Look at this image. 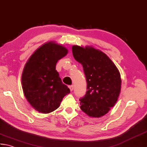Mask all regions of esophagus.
I'll list each match as a JSON object with an SVG mask.
<instances>
[{
	"mask_svg": "<svg viewBox=\"0 0 147 147\" xmlns=\"http://www.w3.org/2000/svg\"><path fill=\"white\" fill-rule=\"evenodd\" d=\"M69 88H70V91H73V90H74V86H72V85H70V86H69Z\"/></svg>",
	"mask_w": 147,
	"mask_h": 147,
	"instance_id": "1",
	"label": "esophagus"
}]
</instances>
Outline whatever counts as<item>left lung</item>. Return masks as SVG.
<instances>
[{
    "instance_id": "obj_1",
    "label": "left lung",
    "mask_w": 147,
    "mask_h": 147,
    "mask_svg": "<svg viewBox=\"0 0 147 147\" xmlns=\"http://www.w3.org/2000/svg\"><path fill=\"white\" fill-rule=\"evenodd\" d=\"M73 56L82 65L87 91L79 99L81 109L91 117L100 118L117 102L121 90L120 74L106 54L92 47H72Z\"/></svg>"
}]
</instances>
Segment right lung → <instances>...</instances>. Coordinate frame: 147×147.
<instances>
[{"label": "right lung", "mask_w": 147, "mask_h": 147, "mask_svg": "<svg viewBox=\"0 0 147 147\" xmlns=\"http://www.w3.org/2000/svg\"><path fill=\"white\" fill-rule=\"evenodd\" d=\"M67 53L65 47L50 41L38 48L25 65L22 75V89L27 101L38 112L54 111L70 92L56 70L57 61Z\"/></svg>", "instance_id": "1"}]
</instances>
